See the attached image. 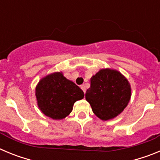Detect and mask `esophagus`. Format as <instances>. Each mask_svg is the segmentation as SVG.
<instances>
[{"mask_svg":"<svg viewBox=\"0 0 160 160\" xmlns=\"http://www.w3.org/2000/svg\"><path fill=\"white\" fill-rule=\"evenodd\" d=\"M81 89L83 90V92L86 93V87H85L84 85H82V86H81Z\"/></svg>","mask_w":160,"mask_h":160,"instance_id":"1","label":"esophagus"}]
</instances>
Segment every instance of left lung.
I'll return each instance as SVG.
<instances>
[{
	"label": "left lung",
	"instance_id": "left-lung-1",
	"mask_svg": "<svg viewBox=\"0 0 160 160\" xmlns=\"http://www.w3.org/2000/svg\"><path fill=\"white\" fill-rule=\"evenodd\" d=\"M131 86L117 70L104 69L93 76L86 99L102 120H109L122 112L131 98Z\"/></svg>",
	"mask_w": 160,
	"mask_h": 160
}]
</instances>
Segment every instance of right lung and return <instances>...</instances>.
<instances>
[{"instance_id":"add662e5","label":"right lung","mask_w":160,"mask_h":160,"mask_svg":"<svg viewBox=\"0 0 160 160\" xmlns=\"http://www.w3.org/2000/svg\"><path fill=\"white\" fill-rule=\"evenodd\" d=\"M84 93L75 83L68 80L61 72L42 78L36 87L38 107L44 114L53 119H62L73 110Z\"/></svg>"}]
</instances>
